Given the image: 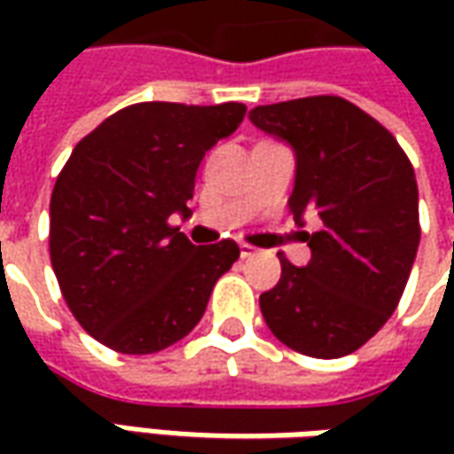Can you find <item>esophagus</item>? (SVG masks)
<instances>
[{
	"instance_id": "obj_1",
	"label": "esophagus",
	"mask_w": 454,
	"mask_h": 454,
	"mask_svg": "<svg viewBox=\"0 0 454 454\" xmlns=\"http://www.w3.org/2000/svg\"><path fill=\"white\" fill-rule=\"evenodd\" d=\"M239 254L242 257H253V254H257V247L250 245V242H239Z\"/></svg>"
}]
</instances>
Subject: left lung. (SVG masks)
<instances>
[{"instance_id":"1","label":"left lung","mask_w":454,"mask_h":454,"mask_svg":"<svg viewBox=\"0 0 454 454\" xmlns=\"http://www.w3.org/2000/svg\"><path fill=\"white\" fill-rule=\"evenodd\" d=\"M253 123L295 151L293 217L318 219L310 262L280 257L260 295L272 336L313 358L354 354L389 321L419 247V194L404 149L376 118L339 96L257 106Z\"/></svg>"}]
</instances>
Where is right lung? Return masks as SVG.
<instances>
[{"mask_svg":"<svg viewBox=\"0 0 454 454\" xmlns=\"http://www.w3.org/2000/svg\"><path fill=\"white\" fill-rule=\"evenodd\" d=\"M245 114L242 103H133L65 161L50 200V260L70 313L103 346L156 354L201 321L239 247H197L168 219L189 215L204 153Z\"/></svg>","mask_w":454,"mask_h":454,"instance_id":"add662e5","label":"right lung"}]
</instances>
